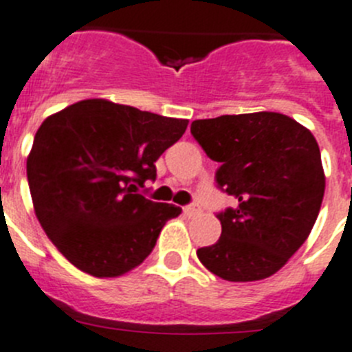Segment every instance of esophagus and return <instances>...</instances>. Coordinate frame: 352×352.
<instances>
[{
	"label": "esophagus",
	"mask_w": 352,
	"mask_h": 352,
	"mask_svg": "<svg viewBox=\"0 0 352 352\" xmlns=\"http://www.w3.org/2000/svg\"><path fill=\"white\" fill-rule=\"evenodd\" d=\"M183 212L187 213L188 217H196V215H199L201 213V206L196 205V203H192V205L185 206V208H183Z\"/></svg>",
	"instance_id": "obj_1"
}]
</instances>
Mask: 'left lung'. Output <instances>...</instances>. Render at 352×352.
<instances>
[{
  "label": "left lung",
  "mask_w": 352,
  "mask_h": 352,
  "mask_svg": "<svg viewBox=\"0 0 352 352\" xmlns=\"http://www.w3.org/2000/svg\"><path fill=\"white\" fill-rule=\"evenodd\" d=\"M190 133L221 167L215 182L236 199L217 213L222 233L197 249L199 262L226 281L276 274L310 235L326 178L308 128L278 112L199 119Z\"/></svg>",
  "instance_id": "1"
}]
</instances>
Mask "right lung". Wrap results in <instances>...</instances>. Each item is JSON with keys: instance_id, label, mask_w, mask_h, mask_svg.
<instances>
[{"instance_id": "obj_1", "label": "right lung", "mask_w": 352, "mask_h": 352, "mask_svg": "<svg viewBox=\"0 0 352 352\" xmlns=\"http://www.w3.org/2000/svg\"><path fill=\"white\" fill-rule=\"evenodd\" d=\"M187 119L83 99L53 113L26 160L33 208L69 262L116 278L149 256L165 222L182 208L139 194L155 162L182 139Z\"/></svg>"}]
</instances>
